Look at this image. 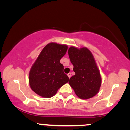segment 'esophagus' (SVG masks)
<instances>
[{
	"mask_svg": "<svg viewBox=\"0 0 130 130\" xmlns=\"http://www.w3.org/2000/svg\"><path fill=\"white\" fill-rule=\"evenodd\" d=\"M67 76H68V77H69V78H70V77H71V74L70 73H69L68 74H67Z\"/></svg>",
	"mask_w": 130,
	"mask_h": 130,
	"instance_id": "1",
	"label": "esophagus"
}]
</instances>
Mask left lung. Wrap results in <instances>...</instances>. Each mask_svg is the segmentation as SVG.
I'll list each match as a JSON object with an SVG mask.
<instances>
[{
    "mask_svg": "<svg viewBox=\"0 0 130 130\" xmlns=\"http://www.w3.org/2000/svg\"><path fill=\"white\" fill-rule=\"evenodd\" d=\"M68 53L75 72L68 83L79 98L86 100L93 97L99 92L101 84L100 73L93 56L86 47L71 46Z\"/></svg>",
    "mask_w": 130,
    "mask_h": 130,
    "instance_id": "left-lung-1",
    "label": "left lung"
}]
</instances>
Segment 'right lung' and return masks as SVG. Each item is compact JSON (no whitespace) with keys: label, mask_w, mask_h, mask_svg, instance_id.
<instances>
[{"label":"right lung","mask_w":130,"mask_h":130,"mask_svg":"<svg viewBox=\"0 0 130 130\" xmlns=\"http://www.w3.org/2000/svg\"><path fill=\"white\" fill-rule=\"evenodd\" d=\"M68 46L56 43L47 44L39 54L30 70L29 80L32 90L44 98L56 95L57 90L69 80L60 63Z\"/></svg>","instance_id":"1"}]
</instances>
